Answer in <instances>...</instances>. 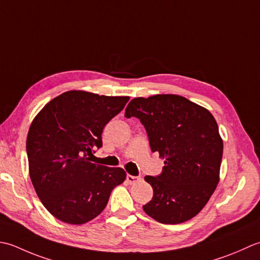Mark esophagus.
Listing matches in <instances>:
<instances>
[{"mask_svg": "<svg viewBox=\"0 0 260 260\" xmlns=\"http://www.w3.org/2000/svg\"><path fill=\"white\" fill-rule=\"evenodd\" d=\"M126 181H128L129 184H136L138 182H140L141 178L138 176H132V175H126Z\"/></svg>", "mask_w": 260, "mask_h": 260, "instance_id": "1", "label": "esophagus"}]
</instances>
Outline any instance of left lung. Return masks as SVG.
<instances>
[{"label":"left lung","instance_id":"left-lung-1","mask_svg":"<svg viewBox=\"0 0 260 260\" xmlns=\"http://www.w3.org/2000/svg\"><path fill=\"white\" fill-rule=\"evenodd\" d=\"M125 116L141 121L151 150L165 166L146 176L153 197L142 208L164 224H177L200 213L218 186L223 153L219 126L209 110L176 94L136 98Z\"/></svg>","mask_w":260,"mask_h":260}]
</instances>
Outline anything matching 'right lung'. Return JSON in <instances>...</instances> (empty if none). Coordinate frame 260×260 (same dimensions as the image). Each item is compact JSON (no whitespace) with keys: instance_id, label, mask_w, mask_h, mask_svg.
Wrapping results in <instances>:
<instances>
[{"instance_id":"1","label":"right lung","mask_w":260,"mask_h":260,"mask_svg":"<svg viewBox=\"0 0 260 260\" xmlns=\"http://www.w3.org/2000/svg\"><path fill=\"white\" fill-rule=\"evenodd\" d=\"M129 96L68 91L47 103L29 128V174L41 203L56 219L81 225L102 212L126 174L93 164L105 124L123 110Z\"/></svg>"}]
</instances>
